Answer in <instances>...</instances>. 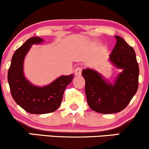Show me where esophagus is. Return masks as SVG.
I'll return each instance as SVG.
<instances>
[{
  "label": "esophagus",
  "mask_w": 149,
  "mask_h": 149,
  "mask_svg": "<svg viewBox=\"0 0 149 149\" xmlns=\"http://www.w3.org/2000/svg\"><path fill=\"white\" fill-rule=\"evenodd\" d=\"M81 70H82V68L81 67H77V68H75L74 70V74L76 76H80L81 74Z\"/></svg>",
  "instance_id": "1"
}]
</instances>
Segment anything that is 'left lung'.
Returning a JSON list of instances; mask_svg holds the SVG:
<instances>
[{
	"label": "left lung",
	"mask_w": 149,
	"mask_h": 149,
	"mask_svg": "<svg viewBox=\"0 0 149 149\" xmlns=\"http://www.w3.org/2000/svg\"><path fill=\"white\" fill-rule=\"evenodd\" d=\"M115 37L117 42L109 56V61L122 72L114 82L111 83L99 72L90 68L81 72L85 79V93L88 106L103 114L123 111L138 89L139 70L134 50L123 38Z\"/></svg>",
	"instance_id": "left-lung-1"
}]
</instances>
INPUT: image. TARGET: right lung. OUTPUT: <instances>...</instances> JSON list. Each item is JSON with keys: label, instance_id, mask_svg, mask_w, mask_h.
I'll use <instances>...</instances> for the list:
<instances>
[{"label": "right lung", "instance_id": "obj_1", "mask_svg": "<svg viewBox=\"0 0 149 149\" xmlns=\"http://www.w3.org/2000/svg\"><path fill=\"white\" fill-rule=\"evenodd\" d=\"M43 38H29L13 54L8 73V81L13 99L22 108L31 114H46L56 111L61 104L63 93L74 75H62L49 84L34 85L25 77L24 61L31 46L43 43Z\"/></svg>", "mask_w": 149, "mask_h": 149}]
</instances>
